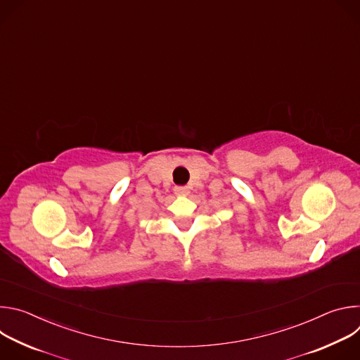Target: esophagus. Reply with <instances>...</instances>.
I'll return each instance as SVG.
<instances>
[{
  "mask_svg": "<svg viewBox=\"0 0 360 360\" xmlns=\"http://www.w3.org/2000/svg\"><path fill=\"white\" fill-rule=\"evenodd\" d=\"M174 192H175L176 195H188L189 188H188V186H175V188H174Z\"/></svg>",
  "mask_w": 360,
  "mask_h": 360,
  "instance_id": "1",
  "label": "esophagus"
}]
</instances>
